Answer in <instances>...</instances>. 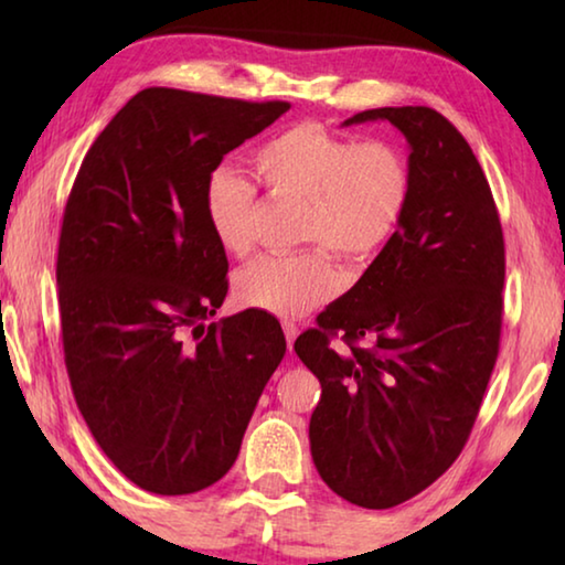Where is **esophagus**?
I'll return each mask as SVG.
<instances>
[{"label": "esophagus", "instance_id": "obj_1", "mask_svg": "<svg viewBox=\"0 0 565 565\" xmlns=\"http://www.w3.org/2000/svg\"><path fill=\"white\" fill-rule=\"evenodd\" d=\"M284 333H286V347H289V351H294V341L299 337V327L291 321H284Z\"/></svg>", "mask_w": 565, "mask_h": 565}]
</instances>
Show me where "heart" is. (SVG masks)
I'll use <instances>...</instances> for the list:
<instances>
[{"mask_svg": "<svg viewBox=\"0 0 565 565\" xmlns=\"http://www.w3.org/2000/svg\"><path fill=\"white\" fill-rule=\"evenodd\" d=\"M254 171L269 196L301 204L294 256H264L234 279L236 301L281 319L303 317L339 291L333 257L366 264L404 224L414 171L388 139L341 137L319 124H296L254 151ZM206 218L218 246L246 256L254 246L259 191L234 169H216L206 186Z\"/></svg>", "mask_w": 565, "mask_h": 565, "instance_id": "1", "label": "heart"}]
</instances>
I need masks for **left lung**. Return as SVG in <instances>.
Masks as SVG:
<instances>
[{
	"label": "left lung",
	"instance_id": "1",
	"mask_svg": "<svg viewBox=\"0 0 565 565\" xmlns=\"http://www.w3.org/2000/svg\"><path fill=\"white\" fill-rule=\"evenodd\" d=\"M404 134V224L294 351L321 381L309 438L319 476L363 509H391L446 473L471 436L499 359L503 228L481 164L431 107H381ZM342 341L332 347V339Z\"/></svg>",
	"mask_w": 565,
	"mask_h": 565
}]
</instances>
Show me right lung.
<instances>
[{"mask_svg":"<svg viewBox=\"0 0 565 565\" xmlns=\"http://www.w3.org/2000/svg\"><path fill=\"white\" fill-rule=\"evenodd\" d=\"M289 107L149 87L104 127L66 199L56 254L66 374L102 451L145 491L216 483L286 353L266 311L202 321L228 291L209 179Z\"/></svg>","mask_w":565,"mask_h":565,"instance_id":"1","label":"right lung"}]
</instances>
